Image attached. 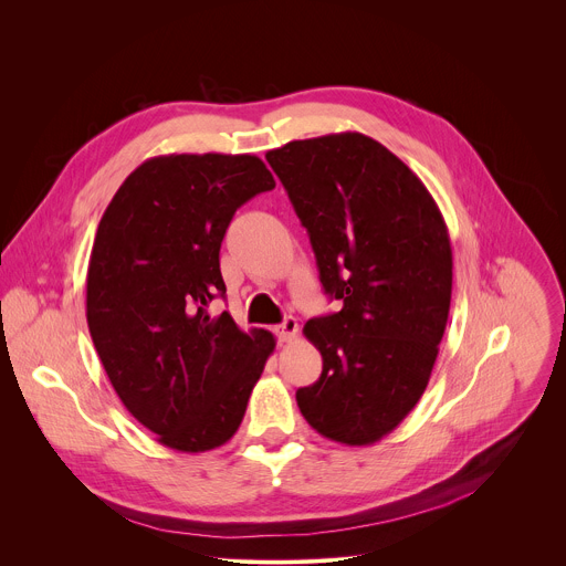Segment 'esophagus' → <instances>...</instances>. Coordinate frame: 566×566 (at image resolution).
<instances>
[{"instance_id": "1", "label": "esophagus", "mask_w": 566, "mask_h": 566, "mask_svg": "<svg viewBox=\"0 0 566 566\" xmlns=\"http://www.w3.org/2000/svg\"><path fill=\"white\" fill-rule=\"evenodd\" d=\"M275 336L280 343H289L297 336V319L293 315H286L282 325L275 327Z\"/></svg>"}]
</instances>
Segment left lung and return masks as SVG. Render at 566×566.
<instances>
[{
    "label": "left lung",
    "mask_w": 566,
    "mask_h": 566,
    "mask_svg": "<svg viewBox=\"0 0 566 566\" xmlns=\"http://www.w3.org/2000/svg\"><path fill=\"white\" fill-rule=\"evenodd\" d=\"M340 311L304 325L322 374L295 398L345 446L389 434L423 396L446 332L452 249L421 179L378 140L327 134L266 151Z\"/></svg>",
    "instance_id": "obj_1"
}]
</instances>
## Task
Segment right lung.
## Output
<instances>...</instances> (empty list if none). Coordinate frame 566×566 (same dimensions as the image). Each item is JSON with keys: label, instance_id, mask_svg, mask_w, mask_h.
Wrapping results in <instances>:
<instances>
[{"label": "right lung", "instance_id": "add662e5", "mask_svg": "<svg viewBox=\"0 0 566 566\" xmlns=\"http://www.w3.org/2000/svg\"><path fill=\"white\" fill-rule=\"evenodd\" d=\"M275 179L253 154H170L138 166L107 206L87 271V325L129 415L179 452L223 446L275 349L228 311L219 249L237 208Z\"/></svg>", "mask_w": 566, "mask_h": 566}]
</instances>
